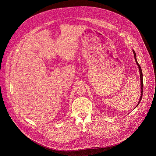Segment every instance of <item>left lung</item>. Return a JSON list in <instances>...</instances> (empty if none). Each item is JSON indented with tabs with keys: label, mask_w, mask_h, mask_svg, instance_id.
<instances>
[{
	"label": "left lung",
	"mask_w": 156,
	"mask_h": 156,
	"mask_svg": "<svg viewBox=\"0 0 156 156\" xmlns=\"http://www.w3.org/2000/svg\"><path fill=\"white\" fill-rule=\"evenodd\" d=\"M134 53V59H135V61L137 63V65L139 67V72H140V87H141V95H140V100L139 101V103L137 104V105L136 106V107L138 106V105L140 103L141 100H142V95H143V90H144V83H143V75H142V69H141V67L140 66V65L138 64V62H137V59H136V53L134 52V51L133 50Z\"/></svg>",
	"instance_id": "8db88e82"
}]
</instances>
